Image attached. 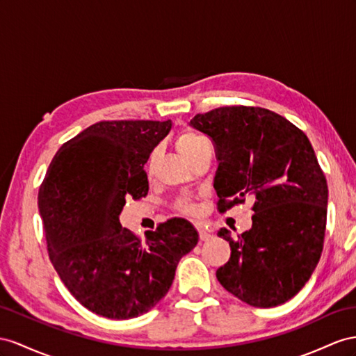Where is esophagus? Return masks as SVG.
Returning a JSON list of instances; mask_svg holds the SVG:
<instances>
[{
	"label": "esophagus",
	"mask_w": 356,
	"mask_h": 356,
	"mask_svg": "<svg viewBox=\"0 0 356 356\" xmlns=\"http://www.w3.org/2000/svg\"><path fill=\"white\" fill-rule=\"evenodd\" d=\"M197 229H198V236H200V241L206 242V241H209V239H212V234H211V232H209V230L206 229V227H203V225H198Z\"/></svg>",
	"instance_id": "obj_1"
}]
</instances>
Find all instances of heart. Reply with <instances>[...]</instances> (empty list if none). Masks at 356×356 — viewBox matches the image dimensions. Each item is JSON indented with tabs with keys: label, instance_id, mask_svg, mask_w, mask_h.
Here are the masks:
<instances>
[{
	"label": "heart",
	"instance_id": "obj_1",
	"mask_svg": "<svg viewBox=\"0 0 356 356\" xmlns=\"http://www.w3.org/2000/svg\"><path fill=\"white\" fill-rule=\"evenodd\" d=\"M204 143L206 141L202 138V136H198L197 134L184 131V132H180L176 138V149L181 154V156H184L188 162H191V159L195 156V153L200 150V147H202ZM153 161H154V154L149 161V171L152 170ZM172 207H175L176 212H179L181 215H186V216H194L198 213L197 202L191 197L177 198L175 204H172Z\"/></svg>",
	"mask_w": 356,
	"mask_h": 356
}]
</instances>
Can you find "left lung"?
Here are the masks:
<instances>
[{"label":"left lung","instance_id":"obj_1","mask_svg":"<svg viewBox=\"0 0 356 356\" xmlns=\"http://www.w3.org/2000/svg\"><path fill=\"white\" fill-rule=\"evenodd\" d=\"M212 140L218 159V212L254 200L252 227L238 236L221 229L230 259L216 270L242 302L270 308L305 286L322 256L327 184L307 135L260 106H220L191 120Z\"/></svg>","mask_w":356,"mask_h":356}]
</instances>
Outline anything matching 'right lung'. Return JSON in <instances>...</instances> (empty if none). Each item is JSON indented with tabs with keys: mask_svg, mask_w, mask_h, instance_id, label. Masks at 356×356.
<instances>
[{
	"mask_svg": "<svg viewBox=\"0 0 356 356\" xmlns=\"http://www.w3.org/2000/svg\"><path fill=\"white\" fill-rule=\"evenodd\" d=\"M171 120H105L66 141L39 189L47 250L63 284L90 312L114 321L147 313L167 295L179 260L198 242L171 218L143 242L122 229L127 198L149 193L144 163Z\"/></svg>",
	"mask_w": 356,
	"mask_h": 356,
	"instance_id": "1",
	"label": "right lung"
}]
</instances>
